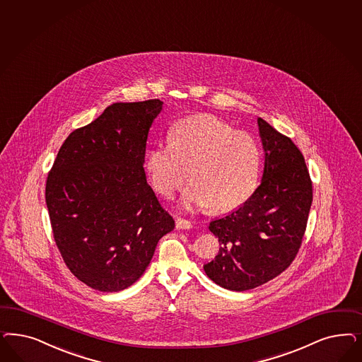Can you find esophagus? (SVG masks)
I'll return each mask as SVG.
<instances>
[{"label":"esophagus","instance_id":"34e87169","mask_svg":"<svg viewBox=\"0 0 362 362\" xmlns=\"http://www.w3.org/2000/svg\"><path fill=\"white\" fill-rule=\"evenodd\" d=\"M175 228L177 229H190L192 228V222L189 221V220H185V218H181V217H178L177 220H175Z\"/></svg>","mask_w":362,"mask_h":362}]
</instances>
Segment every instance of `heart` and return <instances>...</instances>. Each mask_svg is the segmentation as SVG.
Returning <instances> with one entry per match:
<instances>
[{
    "instance_id": "heart-1",
    "label": "heart",
    "mask_w": 362,
    "mask_h": 362,
    "mask_svg": "<svg viewBox=\"0 0 362 362\" xmlns=\"http://www.w3.org/2000/svg\"><path fill=\"white\" fill-rule=\"evenodd\" d=\"M153 187L172 197L189 181L187 208L228 211L243 205L256 189L259 149L255 139L216 117L197 116L175 122L170 144H156L146 156Z\"/></svg>"
}]
</instances>
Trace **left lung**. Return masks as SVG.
Instances as JSON below:
<instances>
[{
  "instance_id": "left-lung-1",
  "label": "left lung",
  "mask_w": 362,
  "mask_h": 362,
  "mask_svg": "<svg viewBox=\"0 0 362 362\" xmlns=\"http://www.w3.org/2000/svg\"><path fill=\"white\" fill-rule=\"evenodd\" d=\"M257 122L265 152L262 181L244 205L210 222L220 252L204 265L210 280L235 292L257 288L289 268L313 201L303 153L265 119Z\"/></svg>"
}]
</instances>
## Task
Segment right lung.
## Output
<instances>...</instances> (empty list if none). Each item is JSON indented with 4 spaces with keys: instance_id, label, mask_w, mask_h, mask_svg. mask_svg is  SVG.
<instances>
[{
    "instance_id": "obj_1",
    "label": "right lung",
    "mask_w": 362,
    "mask_h": 362,
    "mask_svg": "<svg viewBox=\"0 0 362 362\" xmlns=\"http://www.w3.org/2000/svg\"><path fill=\"white\" fill-rule=\"evenodd\" d=\"M163 101L116 103L59 148L45 187L53 237L70 272L100 292L140 279L175 228L144 170L148 133Z\"/></svg>"
}]
</instances>
